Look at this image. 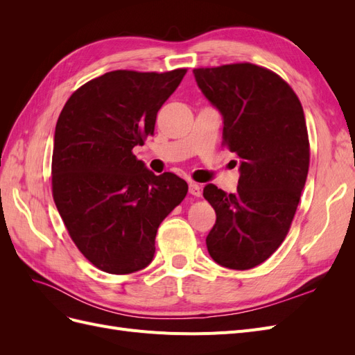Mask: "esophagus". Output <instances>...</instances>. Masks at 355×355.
<instances>
[{
	"mask_svg": "<svg viewBox=\"0 0 355 355\" xmlns=\"http://www.w3.org/2000/svg\"><path fill=\"white\" fill-rule=\"evenodd\" d=\"M189 194L196 196V197H200L201 196V187L198 184H196V182H189Z\"/></svg>",
	"mask_w": 355,
	"mask_h": 355,
	"instance_id": "obj_1",
	"label": "esophagus"
}]
</instances>
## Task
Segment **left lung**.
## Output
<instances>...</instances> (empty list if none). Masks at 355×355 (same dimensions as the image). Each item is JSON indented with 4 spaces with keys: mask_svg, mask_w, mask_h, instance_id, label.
Wrapping results in <instances>:
<instances>
[{
    "mask_svg": "<svg viewBox=\"0 0 355 355\" xmlns=\"http://www.w3.org/2000/svg\"><path fill=\"white\" fill-rule=\"evenodd\" d=\"M194 77L223 118L225 144L240 158L235 194L204 187L216 211L207 250L225 268L250 270L286 239L305 187L309 142L302 105L284 80L252 63L200 68Z\"/></svg>",
    "mask_w": 355,
    "mask_h": 355,
    "instance_id": "8db88e82",
    "label": "left lung"
}]
</instances>
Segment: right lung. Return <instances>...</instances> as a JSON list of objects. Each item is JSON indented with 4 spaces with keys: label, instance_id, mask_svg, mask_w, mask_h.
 I'll return each mask as SVG.
<instances>
[{
    "label": "right lung",
    "instance_id": "add662e5",
    "mask_svg": "<svg viewBox=\"0 0 355 355\" xmlns=\"http://www.w3.org/2000/svg\"><path fill=\"white\" fill-rule=\"evenodd\" d=\"M185 73L106 72L81 85L59 115L53 198L75 245L105 272L151 263L159 223L187 196L184 179L155 176L132 153L154 135L157 112Z\"/></svg>",
    "mask_w": 355,
    "mask_h": 355
}]
</instances>
